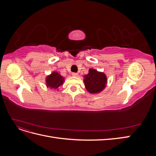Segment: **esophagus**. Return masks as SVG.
<instances>
[{
    "label": "esophagus",
    "instance_id": "1",
    "mask_svg": "<svg viewBox=\"0 0 156 156\" xmlns=\"http://www.w3.org/2000/svg\"><path fill=\"white\" fill-rule=\"evenodd\" d=\"M72 75L73 77H77L78 76V73H72Z\"/></svg>",
    "mask_w": 156,
    "mask_h": 156
}]
</instances>
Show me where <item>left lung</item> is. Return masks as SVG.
Masks as SVG:
<instances>
[{
  "instance_id": "obj_1",
  "label": "left lung",
  "mask_w": 156,
  "mask_h": 156,
  "mask_svg": "<svg viewBox=\"0 0 156 156\" xmlns=\"http://www.w3.org/2000/svg\"><path fill=\"white\" fill-rule=\"evenodd\" d=\"M84 83L88 92L96 94L101 92L105 88L107 77L105 74L99 72L97 70L90 69L89 73L84 76Z\"/></svg>"
}]
</instances>
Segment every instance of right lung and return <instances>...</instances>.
Here are the masks:
<instances>
[{
	"label": "right lung",
	"instance_id": "obj_1",
	"mask_svg": "<svg viewBox=\"0 0 156 156\" xmlns=\"http://www.w3.org/2000/svg\"><path fill=\"white\" fill-rule=\"evenodd\" d=\"M45 81L47 87L56 89L63 84L64 78L61 76L58 72H54L46 77Z\"/></svg>",
	"mask_w": 156,
	"mask_h": 156
}]
</instances>
